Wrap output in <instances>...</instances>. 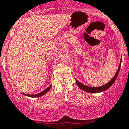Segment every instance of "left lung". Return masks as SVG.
I'll use <instances>...</instances> for the list:
<instances>
[{
    "label": "left lung",
    "mask_w": 129,
    "mask_h": 129,
    "mask_svg": "<svg viewBox=\"0 0 129 129\" xmlns=\"http://www.w3.org/2000/svg\"><path fill=\"white\" fill-rule=\"evenodd\" d=\"M121 62H122V60H120V65H119V68H118V70L117 71V72L115 73V75H114V77H113V79H112L109 82H108L107 84H105V85H102V86H101V87H89V86H87V85H84V84H82V83H80V82H79L77 80L75 79V82H76L77 85L79 86V87L80 88V89H81L82 90H83L85 91V92H90V93H97V92H103V91L106 90L107 89H109V88L113 84H114L115 79H116L118 75H119V71H120Z\"/></svg>",
    "instance_id": "1"
}]
</instances>
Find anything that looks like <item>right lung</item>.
<instances>
[{"label":"right lung","instance_id":"add662e5","mask_svg":"<svg viewBox=\"0 0 129 129\" xmlns=\"http://www.w3.org/2000/svg\"><path fill=\"white\" fill-rule=\"evenodd\" d=\"M50 88H51V85H50V86L49 87L47 88L46 89H45L44 90H43L42 92H40L39 93H37V94H35V95H29V94H24L26 96H28V97H40V96H42L44 95V94H45V93H47V92H48V91L50 89Z\"/></svg>","mask_w":129,"mask_h":129}]
</instances>
